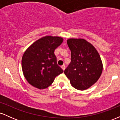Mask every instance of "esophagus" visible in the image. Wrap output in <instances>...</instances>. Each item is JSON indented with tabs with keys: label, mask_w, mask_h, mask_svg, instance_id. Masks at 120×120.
Returning <instances> with one entry per match:
<instances>
[{
	"label": "esophagus",
	"mask_w": 120,
	"mask_h": 120,
	"mask_svg": "<svg viewBox=\"0 0 120 120\" xmlns=\"http://www.w3.org/2000/svg\"><path fill=\"white\" fill-rule=\"evenodd\" d=\"M61 68H62V69H63V71H64L65 69V65H63L61 66Z\"/></svg>",
	"instance_id": "obj_1"
}]
</instances>
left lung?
Listing matches in <instances>:
<instances>
[{"instance_id":"8db88e82","label":"left lung","mask_w":120,"mask_h":120,"mask_svg":"<svg viewBox=\"0 0 120 120\" xmlns=\"http://www.w3.org/2000/svg\"><path fill=\"white\" fill-rule=\"evenodd\" d=\"M67 44L71 51V62L64 73L73 87L86 90L101 75L103 63L100 56L93 45L84 39L70 38Z\"/></svg>"}]
</instances>
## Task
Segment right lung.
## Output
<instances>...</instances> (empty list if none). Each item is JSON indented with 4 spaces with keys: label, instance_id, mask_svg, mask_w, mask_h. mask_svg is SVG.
Here are the masks:
<instances>
[{
    "label": "right lung",
    "instance_id": "obj_1",
    "mask_svg": "<svg viewBox=\"0 0 120 120\" xmlns=\"http://www.w3.org/2000/svg\"><path fill=\"white\" fill-rule=\"evenodd\" d=\"M63 42L60 37L45 36L27 48L22 57L25 78L31 86L44 89L50 86L56 76L63 72L57 64L55 49Z\"/></svg>",
    "mask_w": 120,
    "mask_h": 120
}]
</instances>
